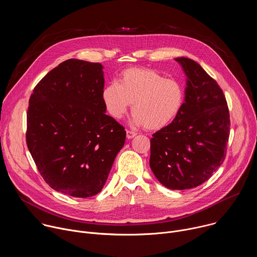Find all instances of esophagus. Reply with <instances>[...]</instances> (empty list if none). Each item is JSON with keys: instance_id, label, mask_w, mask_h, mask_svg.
Returning <instances> with one entry per match:
<instances>
[{"instance_id": "34e87169", "label": "esophagus", "mask_w": 257, "mask_h": 257, "mask_svg": "<svg viewBox=\"0 0 257 257\" xmlns=\"http://www.w3.org/2000/svg\"><path fill=\"white\" fill-rule=\"evenodd\" d=\"M126 133H127V138L128 139H131L133 138L134 136H136V132L132 131V130H126Z\"/></svg>"}]
</instances>
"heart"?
<instances>
[{
	"label": "heart",
	"mask_w": 257,
	"mask_h": 257,
	"mask_svg": "<svg viewBox=\"0 0 257 257\" xmlns=\"http://www.w3.org/2000/svg\"><path fill=\"white\" fill-rule=\"evenodd\" d=\"M184 88L173 78L150 68H128L119 82L103 88L101 99L105 111L114 119H121L132 103L134 122L148 130H160L172 123L184 102Z\"/></svg>",
	"instance_id": "1"
}]
</instances>
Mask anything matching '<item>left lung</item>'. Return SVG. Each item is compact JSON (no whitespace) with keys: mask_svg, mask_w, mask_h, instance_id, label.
Returning <instances> with one entry per match:
<instances>
[{"mask_svg":"<svg viewBox=\"0 0 257 257\" xmlns=\"http://www.w3.org/2000/svg\"><path fill=\"white\" fill-rule=\"evenodd\" d=\"M176 61L187 76L185 101L176 119L153 134L150 166L164 186L184 190L202 184L224 163L231 123L217 82L195 61Z\"/></svg>","mask_w":257,"mask_h":257,"instance_id":"obj_1","label":"left lung"}]
</instances>
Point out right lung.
I'll use <instances>...</instances> for the list:
<instances>
[{"label":"right lung","instance_id":"1","mask_svg":"<svg viewBox=\"0 0 257 257\" xmlns=\"http://www.w3.org/2000/svg\"><path fill=\"white\" fill-rule=\"evenodd\" d=\"M103 86L99 63L69 59L30 95L27 148L58 192L83 198L100 192L125 143V128L104 113Z\"/></svg>","mask_w":257,"mask_h":257}]
</instances>
